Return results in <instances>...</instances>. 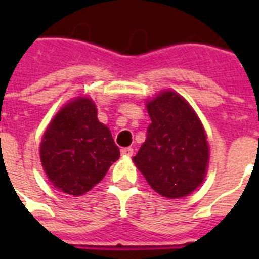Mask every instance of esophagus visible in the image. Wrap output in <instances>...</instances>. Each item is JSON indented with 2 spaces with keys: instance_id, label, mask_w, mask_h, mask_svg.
<instances>
[{
  "instance_id": "esophagus-1",
  "label": "esophagus",
  "mask_w": 259,
  "mask_h": 259,
  "mask_svg": "<svg viewBox=\"0 0 259 259\" xmlns=\"http://www.w3.org/2000/svg\"><path fill=\"white\" fill-rule=\"evenodd\" d=\"M120 154L124 155V157H131L134 154V149L132 148H123V149H120Z\"/></svg>"
}]
</instances>
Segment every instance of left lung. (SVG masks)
<instances>
[{"mask_svg":"<svg viewBox=\"0 0 259 259\" xmlns=\"http://www.w3.org/2000/svg\"><path fill=\"white\" fill-rule=\"evenodd\" d=\"M152 123L134 162L166 198L188 196L202 183L209 146L200 119L178 93L166 91L146 105Z\"/></svg>","mask_w":259,"mask_h":259,"instance_id":"obj_1","label":"left lung"}]
</instances>
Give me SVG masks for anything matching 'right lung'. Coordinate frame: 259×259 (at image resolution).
Returning a JSON list of instances; mask_svg holds the SVG:
<instances>
[{
  "instance_id": "add662e5",
  "label": "right lung",
  "mask_w": 259,
  "mask_h": 259,
  "mask_svg": "<svg viewBox=\"0 0 259 259\" xmlns=\"http://www.w3.org/2000/svg\"><path fill=\"white\" fill-rule=\"evenodd\" d=\"M120 155L109 128L98 122L91 98H79L53 119L41 141L40 157L50 183L80 196L104 179Z\"/></svg>"
}]
</instances>
